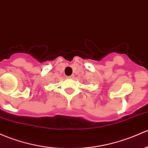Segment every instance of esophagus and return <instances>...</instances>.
<instances>
[{
    "label": "esophagus",
    "mask_w": 148,
    "mask_h": 148,
    "mask_svg": "<svg viewBox=\"0 0 148 148\" xmlns=\"http://www.w3.org/2000/svg\"><path fill=\"white\" fill-rule=\"evenodd\" d=\"M68 77V78H69V79H71V78H73V76L72 75H71V76H69V77Z\"/></svg>",
    "instance_id": "esophagus-1"
}]
</instances>
